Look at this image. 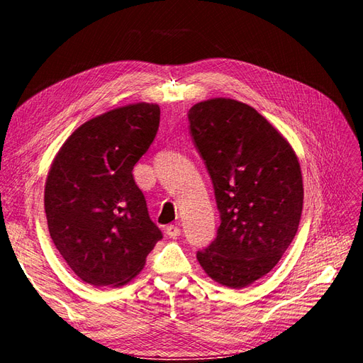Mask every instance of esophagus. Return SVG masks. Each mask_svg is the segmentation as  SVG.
<instances>
[{"mask_svg": "<svg viewBox=\"0 0 363 363\" xmlns=\"http://www.w3.org/2000/svg\"><path fill=\"white\" fill-rule=\"evenodd\" d=\"M167 235L169 238H177L180 236V227L177 224H171L167 227Z\"/></svg>", "mask_w": 363, "mask_h": 363, "instance_id": "obj_1", "label": "esophagus"}]
</instances>
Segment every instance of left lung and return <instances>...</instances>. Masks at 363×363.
I'll use <instances>...</instances> for the list:
<instances>
[{
    "mask_svg": "<svg viewBox=\"0 0 363 363\" xmlns=\"http://www.w3.org/2000/svg\"><path fill=\"white\" fill-rule=\"evenodd\" d=\"M188 118L221 218L216 239L196 259L216 283L242 289L277 265L298 230L304 196L298 157L245 103L212 98L192 106Z\"/></svg>",
    "mask_w": 363,
    "mask_h": 363,
    "instance_id": "1",
    "label": "left lung"
}]
</instances>
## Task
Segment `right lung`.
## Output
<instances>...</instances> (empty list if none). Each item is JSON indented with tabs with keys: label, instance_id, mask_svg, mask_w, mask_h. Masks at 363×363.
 Listing matches in <instances>:
<instances>
[{
	"label": "right lung",
	"instance_id": "add662e5",
	"mask_svg": "<svg viewBox=\"0 0 363 363\" xmlns=\"http://www.w3.org/2000/svg\"><path fill=\"white\" fill-rule=\"evenodd\" d=\"M160 107L136 103L86 121L65 140L45 183L50 236L84 283L135 279L162 239L133 167L156 138Z\"/></svg>",
	"mask_w": 363,
	"mask_h": 363
}]
</instances>
